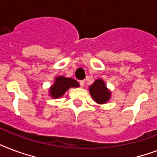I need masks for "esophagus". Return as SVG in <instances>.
<instances>
[{"instance_id": "esophagus-1", "label": "esophagus", "mask_w": 157, "mask_h": 157, "mask_svg": "<svg viewBox=\"0 0 157 157\" xmlns=\"http://www.w3.org/2000/svg\"><path fill=\"white\" fill-rule=\"evenodd\" d=\"M84 85H85V81H84V80H82V81H80V86H81V87H83Z\"/></svg>"}]
</instances>
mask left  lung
<instances>
[{
	"label": "left lung",
	"instance_id": "obj_1",
	"mask_svg": "<svg viewBox=\"0 0 157 157\" xmlns=\"http://www.w3.org/2000/svg\"><path fill=\"white\" fill-rule=\"evenodd\" d=\"M90 92L94 100L98 103H106L111 97L110 91L102 80H96L93 85L90 86Z\"/></svg>",
	"mask_w": 157,
	"mask_h": 157
}]
</instances>
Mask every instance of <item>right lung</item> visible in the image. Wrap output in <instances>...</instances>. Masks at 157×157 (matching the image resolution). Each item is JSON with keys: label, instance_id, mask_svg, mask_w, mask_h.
I'll use <instances>...</instances> for the list:
<instances>
[{"label": "right lung", "instance_id": "add662e5", "mask_svg": "<svg viewBox=\"0 0 157 157\" xmlns=\"http://www.w3.org/2000/svg\"><path fill=\"white\" fill-rule=\"evenodd\" d=\"M79 83L72 78H66L64 76H59L55 79L54 86L50 89V95L53 98H59L63 95L69 88L78 87Z\"/></svg>", "mask_w": 157, "mask_h": 157}]
</instances>
